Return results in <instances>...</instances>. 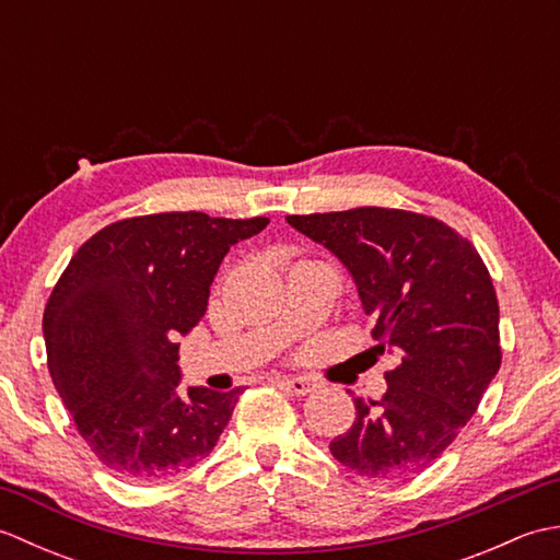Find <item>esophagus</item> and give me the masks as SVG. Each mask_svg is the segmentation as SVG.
<instances>
[{
  "instance_id": "obj_1",
  "label": "esophagus",
  "mask_w": 560,
  "mask_h": 560,
  "mask_svg": "<svg viewBox=\"0 0 560 560\" xmlns=\"http://www.w3.org/2000/svg\"><path fill=\"white\" fill-rule=\"evenodd\" d=\"M279 383L299 397H303V395H307V392L315 389V380H311V377H281Z\"/></svg>"
}]
</instances>
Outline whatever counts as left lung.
<instances>
[{
	"label": "left lung",
	"mask_w": 560,
	"mask_h": 560,
	"mask_svg": "<svg viewBox=\"0 0 560 560\" xmlns=\"http://www.w3.org/2000/svg\"><path fill=\"white\" fill-rule=\"evenodd\" d=\"M287 221L349 269L375 349L399 355L385 395L353 399L355 421L329 452L365 479L413 477L452 445L501 368L491 273L467 237L423 213L361 207Z\"/></svg>",
	"instance_id": "8db88e82"
}]
</instances>
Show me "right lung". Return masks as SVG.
Returning a JSON list of instances; mask_svg holds the SVG:
<instances>
[{
  "mask_svg": "<svg viewBox=\"0 0 560 560\" xmlns=\"http://www.w3.org/2000/svg\"><path fill=\"white\" fill-rule=\"evenodd\" d=\"M269 219L168 211L105 225L45 305L52 383L93 455L120 479L161 481L205 459L241 387L180 389V343L207 313L225 253Z\"/></svg>",
  "mask_w": 560,
  "mask_h": 560,
  "instance_id": "right-lung-1",
  "label": "right lung"
}]
</instances>
